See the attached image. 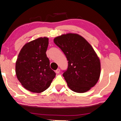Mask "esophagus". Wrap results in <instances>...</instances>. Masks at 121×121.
Segmentation results:
<instances>
[{
	"label": "esophagus",
	"mask_w": 121,
	"mask_h": 121,
	"mask_svg": "<svg viewBox=\"0 0 121 121\" xmlns=\"http://www.w3.org/2000/svg\"><path fill=\"white\" fill-rule=\"evenodd\" d=\"M59 72H60V70H59V69H57V70H56V71H55V72H56L57 74L59 73Z\"/></svg>",
	"instance_id": "obj_1"
}]
</instances>
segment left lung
Returning <instances> with one entry per match:
<instances>
[{
	"label": "left lung",
	"instance_id": "obj_1",
	"mask_svg": "<svg viewBox=\"0 0 121 121\" xmlns=\"http://www.w3.org/2000/svg\"><path fill=\"white\" fill-rule=\"evenodd\" d=\"M53 42L69 61L68 70L63 76L69 88L79 93L90 90L98 82L101 73L100 59L93 47L82 36L74 33L61 35Z\"/></svg>",
	"mask_w": 121,
	"mask_h": 121
}]
</instances>
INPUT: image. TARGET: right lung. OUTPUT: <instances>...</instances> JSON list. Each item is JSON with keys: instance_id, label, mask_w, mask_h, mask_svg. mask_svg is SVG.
<instances>
[{"instance_id": "obj_1", "label": "right lung", "mask_w": 121, "mask_h": 121, "mask_svg": "<svg viewBox=\"0 0 121 121\" xmlns=\"http://www.w3.org/2000/svg\"><path fill=\"white\" fill-rule=\"evenodd\" d=\"M48 44V37H39L26 43L19 53L15 63L16 75L23 87L30 92H43L56 76L47 57Z\"/></svg>"}]
</instances>
